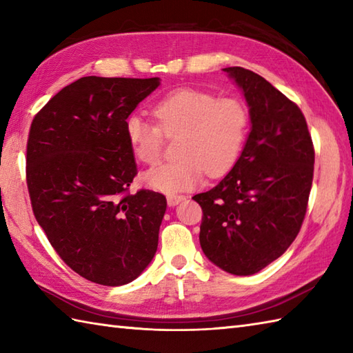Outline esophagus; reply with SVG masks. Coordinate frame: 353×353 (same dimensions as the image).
<instances>
[{"label":"esophagus","instance_id":"esophagus-1","mask_svg":"<svg viewBox=\"0 0 353 353\" xmlns=\"http://www.w3.org/2000/svg\"><path fill=\"white\" fill-rule=\"evenodd\" d=\"M183 200H185V196H168L167 203H168V206H177Z\"/></svg>","mask_w":353,"mask_h":353}]
</instances>
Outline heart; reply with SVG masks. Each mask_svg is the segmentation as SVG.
Listing matches in <instances>:
<instances>
[{"label":"heart","mask_w":353,"mask_h":353,"mask_svg":"<svg viewBox=\"0 0 353 353\" xmlns=\"http://www.w3.org/2000/svg\"><path fill=\"white\" fill-rule=\"evenodd\" d=\"M157 125L139 114L127 117L125 138L139 162L153 163L162 153L163 134L174 137L177 157L142 174L148 188L167 194L192 190L223 176L235 162L249 130V112L235 99H216L199 89H177L153 106Z\"/></svg>","instance_id":"b5f03b06"}]
</instances>
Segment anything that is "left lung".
Masks as SVG:
<instances>
[{"mask_svg": "<svg viewBox=\"0 0 353 353\" xmlns=\"http://www.w3.org/2000/svg\"><path fill=\"white\" fill-rule=\"evenodd\" d=\"M224 72L243 91L250 133L223 181L192 199L203 211L200 245L224 272H261L294 241L308 206L314 147L296 103L241 66Z\"/></svg>", "mask_w": 353, "mask_h": 353, "instance_id": "8db88e82", "label": "left lung"}]
</instances>
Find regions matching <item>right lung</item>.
<instances>
[{"label": "right lung", "mask_w": 353, "mask_h": 353, "mask_svg": "<svg viewBox=\"0 0 353 353\" xmlns=\"http://www.w3.org/2000/svg\"><path fill=\"white\" fill-rule=\"evenodd\" d=\"M159 85L157 77H81L52 97L30 127L33 214L65 264L91 282L129 283L157 250L167 199L129 192L138 170L124 123Z\"/></svg>", "instance_id": "1"}]
</instances>
